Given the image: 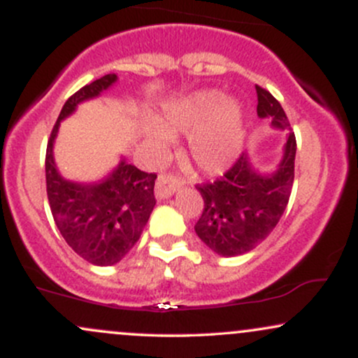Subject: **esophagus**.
<instances>
[{
    "label": "esophagus",
    "instance_id": "obj_1",
    "mask_svg": "<svg viewBox=\"0 0 358 358\" xmlns=\"http://www.w3.org/2000/svg\"><path fill=\"white\" fill-rule=\"evenodd\" d=\"M178 187H180V182L176 178H173L171 175H159L158 180H156V187H155L156 199L158 200L170 199Z\"/></svg>",
    "mask_w": 358,
    "mask_h": 358
}]
</instances>
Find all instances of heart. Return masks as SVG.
I'll return each mask as SVG.
<instances>
[{"label": "heart", "mask_w": 358, "mask_h": 358, "mask_svg": "<svg viewBox=\"0 0 358 358\" xmlns=\"http://www.w3.org/2000/svg\"><path fill=\"white\" fill-rule=\"evenodd\" d=\"M244 133L239 102L217 90H202L166 109L158 127L148 129V139L163 155L170 138L188 136L187 153L193 165L207 175H219L237 159Z\"/></svg>", "instance_id": "heart-1"}]
</instances>
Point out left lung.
Returning <instances> with one entry per match:
<instances>
[{
	"mask_svg": "<svg viewBox=\"0 0 358 358\" xmlns=\"http://www.w3.org/2000/svg\"><path fill=\"white\" fill-rule=\"evenodd\" d=\"M257 116L269 119L276 129H291L286 113L273 94L256 85ZM296 138L286 136L276 170L261 173L245 153L231 170L213 183L199 185L203 210L195 224L196 236L224 257L242 256L273 232L286 210L294 182Z\"/></svg>",
	"mask_w": 358,
	"mask_h": 358,
	"instance_id": "obj_1",
	"label": "left lung"
}]
</instances>
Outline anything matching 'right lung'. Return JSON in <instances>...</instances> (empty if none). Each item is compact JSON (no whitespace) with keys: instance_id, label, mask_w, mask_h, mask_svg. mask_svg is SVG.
<instances>
[{"instance_id":"obj_1","label":"right lung","mask_w":358,"mask_h":358,"mask_svg":"<svg viewBox=\"0 0 358 358\" xmlns=\"http://www.w3.org/2000/svg\"><path fill=\"white\" fill-rule=\"evenodd\" d=\"M116 80V73H108L69 97L53 126L45 156L47 195L57 229L65 242L94 266L116 264L134 248L156 205V175L138 170L121 158L99 182H72L57 170L53 143L60 122L76 113L80 102L99 97Z\"/></svg>"}]
</instances>
